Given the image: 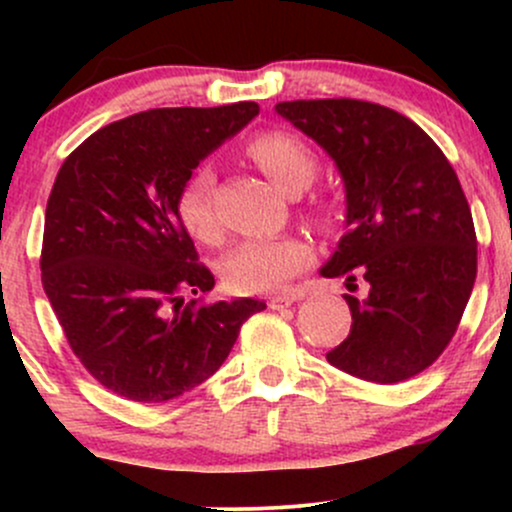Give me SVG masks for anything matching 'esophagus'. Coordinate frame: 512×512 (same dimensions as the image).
I'll list each match as a JSON object with an SVG mask.
<instances>
[{
	"instance_id": "1",
	"label": "esophagus",
	"mask_w": 512,
	"mask_h": 512,
	"mask_svg": "<svg viewBox=\"0 0 512 512\" xmlns=\"http://www.w3.org/2000/svg\"><path fill=\"white\" fill-rule=\"evenodd\" d=\"M296 303V296H291V293H279V296H272L269 298V308L272 310H284L289 308V305Z\"/></svg>"
}]
</instances>
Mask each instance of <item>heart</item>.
Segmentation results:
<instances>
[{
  "instance_id": "1",
  "label": "heart",
  "mask_w": 512,
  "mask_h": 512,
  "mask_svg": "<svg viewBox=\"0 0 512 512\" xmlns=\"http://www.w3.org/2000/svg\"><path fill=\"white\" fill-rule=\"evenodd\" d=\"M252 161L279 190L291 192L310 185L317 173V156L301 137L291 132H264L248 146ZM216 175L209 166L192 175L180 195V219L199 240H216L219 221L214 211ZM330 221V209L320 211ZM313 264V245L301 236L255 238L240 243L226 257L228 284L240 293L279 291L286 281Z\"/></svg>"
}]
</instances>
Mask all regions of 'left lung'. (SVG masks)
Listing matches in <instances>:
<instances>
[{
  "label": "left lung",
  "instance_id": "left-lung-1",
  "mask_svg": "<svg viewBox=\"0 0 512 512\" xmlns=\"http://www.w3.org/2000/svg\"><path fill=\"white\" fill-rule=\"evenodd\" d=\"M276 115L332 158L344 182V228L320 274L344 276L351 332L327 361L368 383L414 378L443 354L477 279L472 211L455 170L409 117L327 98L276 103Z\"/></svg>",
  "mask_w": 512,
  "mask_h": 512
}]
</instances>
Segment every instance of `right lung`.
<instances>
[{
    "instance_id": "right-lung-1",
    "label": "right lung",
    "mask_w": 512,
    "mask_h": 512,
    "mask_svg": "<svg viewBox=\"0 0 512 512\" xmlns=\"http://www.w3.org/2000/svg\"><path fill=\"white\" fill-rule=\"evenodd\" d=\"M260 113L257 103L156 108L98 129L52 185L43 289L72 351L98 383L158 404L211 378L255 298L204 301L214 274L197 264L180 219L192 170Z\"/></svg>"
}]
</instances>
